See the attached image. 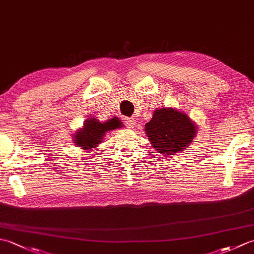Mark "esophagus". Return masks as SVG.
<instances>
[{
	"mask_svg": "<svg viewBox=\"0 0 254 254\" xmlns=\"http://www.w3.org/2000/svg\"><path fill=\"white\" fill-rule=\"evenodd\" d=\"M124 122L128 128H134L136 127V121L134 120V118H124Z\"/></svg>",
	"mask_w": 254,
	"mask_h": 254,
	"instance_id": "34e87169",
	"label": "esophagus"
}]
</instances>
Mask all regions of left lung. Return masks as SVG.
<instances>
[{"mask_svg":"<svg viewBox=\"0 0 254 254\" xmlns=\"http://www.w3.org/2000/svg\"><path fill=\"white\" fill-rule=\"evenodd\" d=\"M144 131L156 152L170 157L189 147L196 136L197 126L187 113L165 107L154 111Z\"/></svg>","mask_w":254,"mask_h":254,"instance_id":"left-lung-1","label":"left lung"}]
</instances>
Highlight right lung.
Masks as SVG:
<instances>
[{
	"label": "right lung",
	"mask_w": 254,
	"mask_h": 254,
	"mask_svg": "<svg viewBox=\"0 0 254 254\" xmlns=\"http://www.w3.org/2000/svg\"><path fill=\"white\" fill-rule=\"evenodd\" d=\"M124 126L119 118L115 117L106 122H100L97 118H89L85 120L83 127L74 133L73 142L77 147L84 150H95L101 143L102 138L110 131L117 130Z\"/></svg>",
	"instance_id": "add662e5"
}]
</instances>
